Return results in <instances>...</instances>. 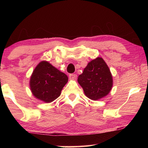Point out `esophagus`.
<instances>
[{
    "instance_id": "esophagus-1",
    "label": "esophagus",
    "mask_w": 148,
    "mask_h": 148,
    "mask_svg": "<svg viewBox=\"0 0 148 148\" xmlns=\"http://www.w3.org/2000/svg\"><path fill=\"white\" fill-rule=\"evenodd\" d=\"M69 78L71 79H76L77 78V75L76 74H69Z\"/></svg>"
}]
</instances>
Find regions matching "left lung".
I'll return each mask as SVG.
<instances>
[{
  "instance_id": "obj_1",
  "label": "left lung",
  "mask_w": 148,
  "mask_h": 148,
  "mask_svg": "<svg viewBox=\"0 0 148 148\" xmlns=\"http://www.w3.org/2000/svg\"><path fill=\"white\" fill-rule=\"evenodd\" d=\"M77 82L90 99L97 101L109 93L113 79L108 66L103 59L97 57L89 62Z\"/></svg>"
}]
</instances>
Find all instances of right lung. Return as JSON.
<instances>
[{
	"instance_id": "right-lung-1",
	"label": "right lung",
	"mask_w": 148,
	"mask_h": 148,
	"mask_svg": "<svg viewBox=\"0 0 148 148\" xmlns=\"http://www.w3.org/2000/svg\"><path fill=\"white\" fill-rule=\"evenodd\" d=\"M67 82L66 74L48 62L42 61L32 72L30 87L35 97L48 103L58 98Z\"/></svg>"
}]
</instances>
